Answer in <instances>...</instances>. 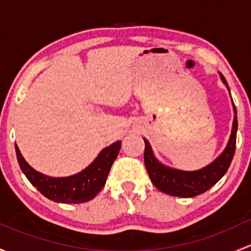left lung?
<instances>
[{"mask_svg":"<svg viewBox=\"0 0 251 251\" xmlns=\"http://www.w3.org/2000/svg\"><path fill=\"white\" fill-rule=\"evenodd\" d=\"M220 78L223 83L226 85L227 90L230 91L227 81H226V79L224 78L221 73ZM233 113V125H232L231 136L225 150L210 165L205 166L201 170L189 172V171L176 170V168H171L162 165L154 156V152H152L149 142L144 138V143H146L144 163H146V168L152 184L160 191L176 197H195L209 190L212 186H214L223 178L224 174L227 172L228 167L231 165V161L233 159L234 150H236V137L237 128H238V121H237V109L234 104Z\"/></svg>","mask_w":251,"mask_h":251,"instance_id":"left-lung-1","label":"left lung"}]
</instances>
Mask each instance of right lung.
<instances>
[{
	"mask_svg": "<svg viewBox=\"0 0 251 251\" xmlns=\"http://www.w3.org/2000/svg\"><path fill=\"white\" fill-rule=\"evenodd\" d=\"M120 147L121 142L118 141L104 148L85 170L63 178H52L37 172L26 162L17 146L15 151L21 171L30 183L47 199L60 203H84L94 199L104 186Z\"/></svg>",
	"mask_w": 251,
	"mask_h": 251,
	"instance_id": "obj_1",
	"label": "right lung"
}]
</instances>
